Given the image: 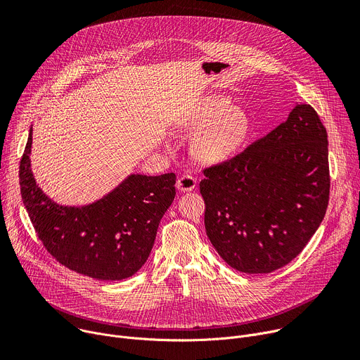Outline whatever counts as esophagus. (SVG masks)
Instances as JSON below:
<instances>
[{
	"instance_id": "obj_1",
	"label": "esophagus",
	"mask_w": 360,
	"mask_h": 360,
	"mask_svg": "<svg viewBox=\"0 0 360 360\" xmlns=\"http://www.w3.org/2000/svg\"><path fill=\"white\" fill-rule=\"evenodd\" d=\"M176 186L182 193H188V191H193L197 186V178L189 174H184L178 178Z\"/></svg>"
}]
</instances>
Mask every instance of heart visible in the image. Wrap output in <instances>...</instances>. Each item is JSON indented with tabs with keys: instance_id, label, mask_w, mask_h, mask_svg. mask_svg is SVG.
Segmentation results:
<instances>
[{
	"instance_id": "obj_1",
	"label": "heart",
	"mask_w": 360,
	"mask_h": 360,
	"mask_svg": "<svg viewBox=\"0 0 360 360\" xmlns=\"http://www.w3.org/2000/svg\"><path fill=\"white\" fill-rule=\"evenodd\" d=\"M201 133L193 145L194 155L204 162H221L231 156L246 141L250 133V120L242 110L223 97L205 100L189 123Z\"/></svg>"
}]
</instances>
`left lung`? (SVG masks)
I'll return each instance as SVG.
<instances>
[{"label":"left lung","mask_w":360,"mask_h":360,"mask_svg":"<svg viewBox=\"0 0 360 360\" xmlns=\"http://www.w3.org/2000/svg\"><path fill=\"white\" fill-rule=\"evenodd\" d=\"M202 172L211 245L236 271L274 272L304 250L326 215V127L313 107L297 104L269 134Z\"/></svg>","instance_id":"1"}]
</instances>
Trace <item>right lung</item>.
I'll use <instances>...</instances> for the list:
<instances>
[{
	"instance_id": "obj_1",
	"label": "right lung",
	"mask_w": 360,
	"mask_h": 360,
	"mask_svg": "<svg viewBox=\"0 0 360 360\" xmlns=\"http://www.w3.org/2000/svg\"><path fill=\"white\" fill-rule=\"evenodd\" d=\"M32 130L20 160L22 204L44 249L77 274L101 281L134 275L148 260L165 211L175 198V174L130 175L88 207H60L30 171Z\"/></svg>"
}]
</instances>
